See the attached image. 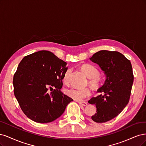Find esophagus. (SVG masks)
<instances>
[{
	"mask_svg": "<svg viewBox=\"0 0 146 146\" xmlns=\"http://www.w3.org/2000/svg\"><path fill=\"white\" fill-rule=\"evenodd\" d=\"M78 103L80 105H81L82 106H87V103L86 102H79Z\"/></svg>",
	"mask_w": 146,
	"mask_h": 146,
	"instance_id": "1",
	"label": "esophagus"
}]
</instances>
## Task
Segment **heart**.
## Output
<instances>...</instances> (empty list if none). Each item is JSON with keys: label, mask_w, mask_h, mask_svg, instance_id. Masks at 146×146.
Returning <instances> with one entry per match:
<instances>
[{"label": "heart", "mask_w": 146, "mask_h": 146, "mask_svg": "<svg viewBox=\"0 0 146 146\" xmlns=\"http://www.w3.org/2000/svg\"><path fill=\"white\" fill-rule=\"evenodd\" d=\"M80 68L86 76L89 78V83L93 87L97 88L101 85L102 82V76L101 74L98 73V69L95 66L90 64H82ZM70 72H71V70L68 69L64 73L62 79L64 82L68 81ZM65 93L73 100L81 101L91 95V90L90 88L87 87L82 88L71 87L65 89Z\"/></svg>", "instance_id": "1"}]
</instances>
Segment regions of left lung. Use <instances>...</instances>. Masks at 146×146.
Returning <instances> with one entry per match:
<instances>
[{
    "mask_svg": "<svg viewBox=\"0 0 146 146\" xmlns=\"http://www.w3.org/2000/svg\"><path fill=\"white\" fill-rule=\"evenodd\" d=\"M90 59L100 66L106 78L98 90L102 94L88 101L96 107L92 119L106 123L118 115L129 103L133 82L132 67L130 61L117 51L101 50Z\"/></svg>",
    "mask_w": 146,
    "mask_h": 146,
    "instance_id": "obj_1",
    "label": "left lung"
}]
</instances>
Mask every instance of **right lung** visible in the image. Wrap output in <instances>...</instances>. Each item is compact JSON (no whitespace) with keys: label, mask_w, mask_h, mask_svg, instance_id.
<instances>
[{"label":"right lung","mask_w":146,"mask_h":146,"mask_svg":"<svg viewBox=\"0 0 146 146\" xmlns=\"http://www.w3.org/2000/svg\"><path fill=\"white\" fill-rule=\"evenodd\" d=\"M66 65L67 62L46 50L22 59L13 77L14 93L29 118L39 123H50L62 115L73 101L60 91Z\"/></svg>","instance_id":"right-lung-1"}]
</instances>
